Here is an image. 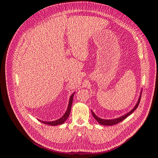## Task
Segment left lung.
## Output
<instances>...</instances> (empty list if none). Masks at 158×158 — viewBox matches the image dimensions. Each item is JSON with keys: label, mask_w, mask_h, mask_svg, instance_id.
<instances>
[{"label": "left lung", "mask_w": 158, "mask_h": 158, "mask_svg": "<svg viewBox=\"0 0 158 158\" xmlns=\"http://www.w3.org/2000/svg\"><path fill=\"white\" fill-rule=\"evenodd\" d=\"M141 93H142V91L140 93V96L139 97V99H138V101L136 103V104L135 105V106L132 108V110H131L129 112H127V113L125 114L124 115L121 116V117H119L118 118H115V119H101L100 118H99L98 116H97L94 113V112L91 110V112H92V114L93 116V117L95 118V119L100 124H102V125H104V126H112V125H114V124H116L119 123H120L121 121H123L124 119H125L127 116H129V115H131L132 112H134V110H135L136 109V108L138 107L139 104V102H140V100H141Z\"/></svg>", "instance_id": "8db88e82"}]
</instances>
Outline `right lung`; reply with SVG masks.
<instances>
[{
    "label": "right lung",
    "mask_w": 158,
    "mask_h": 158,
    "mask_svg": "<svg viewBox=\"0 0 158 158\" xmlns=\"http://www.w3.org/2000/svg\"><path fill=\"white\" fill-rule=\"evenodd\" d=\"M75 94V92L73 93V94L71 96L70 98H69V104H68V106H67V110L65 111V112L64 113V114L59 119L56 120V121H42L40 119H38L40 122L42 123L43 124H48L50 126H57V125H61L65 121L66 119L68 118L70 112H71V106L73 104V97H74V94Z\"/></svg>",
    "instance_id": "1"
}]
</instances>
